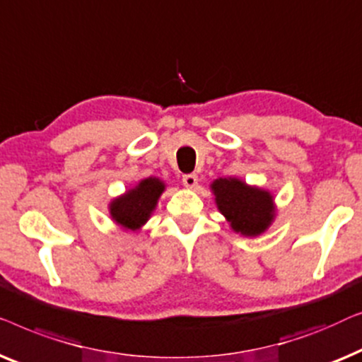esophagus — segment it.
<instances>
[{
  "instance_id": "34e87169",
  "label": "esophagus",
  "mask_w": 362,
  "mask_h": 362,
  "mask_svg": "<svg viewBox=\"0 0 362 362\" xmlns=\"http://www.w3.org/2000/svg\"><path fill=\"white\" fill-rule=\"evenodd\" d=\"M182 182L187 188H193L198 183V175L197 174H187V175H183Z\"/></svg>"
}]
</instances>
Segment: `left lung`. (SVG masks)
<instances>
[{
  "label": "left lung",
  "instance_id": "8db88e82",
  "mask_svg": "<svg viewBox=\"0 0 362 362\" xmlns=\"http://www.w3.org/2000/svg\"><path fill=\"white\" fill-rule=\"evenodd\" d=\"M218 210L231 230L243 236H259L272 225L276 218V205L271 192L251 187L246 182L228 177L211 183Z\"/></svg>",
  "mask_w": 362,
  "mask_h": 362
}]
</instances>
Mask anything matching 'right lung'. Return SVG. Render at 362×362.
Masks as SVG:
<instances>
[{
  "label": "right lung",
  "instance_id": "right-lung-1",
  "mask_svg": "<svg viewBox=\"0 0 362 362\" xmlns=\"http://www.w3.org/2000/svg\"><path fill=\"white\" fill-rule=\"evenodd\" d=\"M164 188V182L156 177L141 180L134 188L110 203V215L113 221L124 230H141L156 210L157 200Z\"/></svg>",
  "mask_w": 362,
  "mask_h": 362
}]
</instances>
